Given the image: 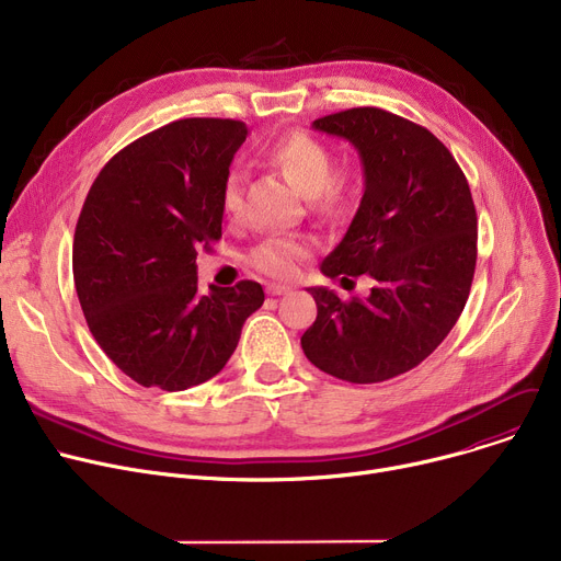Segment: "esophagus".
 <instances>
[{"mask_svg": "<svg viewBox=\"0 0 561 561\" xmlns=\"http://www.w3.org/2000/svg\"><path fill=\"white\" fill-rule=\"evenodd\" d=\"M271 293V296H286V293H290V286L286 284H268V288H265Z\"/></svg>", "mask_w": 561, "mask_h": 561, "instance_id": "obj_1", "label": "esophagus"}]
</instances>
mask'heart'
<instances>
[{"label":"heart","instance_id":"heart-1","mask_svg":"<svg viewBox=\"0 0 561 561\" xmlns=\"http://www.w3.org/2000/svg\"><path fill=\"white\" fill-rule=\"evenodd\" d=\"M334 159L332 147L307 131H293L265 150V161L307 197L309 214L332 225L355 214L364 193L362 168L357 163L334 165ZM222 209L233 220L243 216V180L239 174L225 180ZM311 250L313 243L305 236H275L250 254V265L268 277L290 279L298 275Z\"/></svg>","mask_w":561,"mask_h":561}]
</instances>
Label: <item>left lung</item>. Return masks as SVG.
Wrapping results in <instances>:
<instances>
[{"mask_svg":"<svg viewBox=\"0 0 561 561\" xmlns=\"http://www.w3.org/2000/svg\"><path fill=\"white\" fill-rule=\"evenodd\" d=\"M313 129L357 147L366 191L322 275L368 298L341 300L307 288L318 307L300 343L307 359L336 379L377 385L416 368L461 316L478 261V214L466 174L425 127L375 106L313 121Z\"/></svg>","mask_w":561,"mask_h":561,"instance_id":"1","label":"left lung"}]
</instances>
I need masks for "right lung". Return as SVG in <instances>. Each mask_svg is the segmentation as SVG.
Here are the masks:
<instances>
[{
    "instance_id": "right-lung-1",
    "label": "right lung",
    "mask_w": 561,
    "mask_h": 561,
    "mask_svg": "<svg viewBox=\"0 0 561 561\" xmlns=\"http://www.w3.org/2000/svg\"><path fill=\"white\" fill-rule=\"evenodd\" d=\"M248 127L184 117L117 152L85 195L72 275L88 330L140 387L184 391L218 375L265 300L256 282L197 293V250L222 236V186Z\"/></svg>"
}]
</instances>
